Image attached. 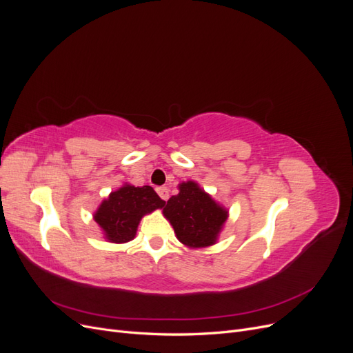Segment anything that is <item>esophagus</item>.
<instances>
[{"label":"esophagus","mask_w":353,"mask_h":353,"mask_svg":"<svg viewBox=\"0 0 353 353\" xmlns=\"http://www.w3.org/2000/svg\"><path fill=\"white\" fill-rule=\"evenodd\" d=\"M157 194L160 196V199L166 201L169 199V188L168 187H159L157 188Z\"/></svg>","instance_id":"obj_1"}]
</instances>
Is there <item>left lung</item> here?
Listing matches in <instances>:
<instances>
[{"label":"left lung","mask_w":353,"mask_h":353,"mask_svg":"<svg viewBox=\"0 0 353 353\" xmlns=\"http://www.w3.org/2000/svg\"><path fill=\"white\" fill-rule=\"evenodd\" d=\"M163 216L184 245L205 249L218 243L228 219V209L212 199L196 181H183L178 184V194L168 200Z\"/></svg>","instance_id":"left-lung-1"}]
</instances>
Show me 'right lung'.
<instances>
[{"instance_id":"obj_1","label":"right lung","mask_w":353,"mask_h":353,"mask_svg":"<svg viewBox=\"0 0 353 353\" xmlns=\"http://www.w3.org/2000/svg\"><path fill=\"white\" fill-rule=\"evenodd\" d=\"M163 206L165 201L150 185L135 187L125 183L100 203L92 218L99 223L105 240L122 244L135 239L143 216Z\"/></svg>"}]
</instances>
